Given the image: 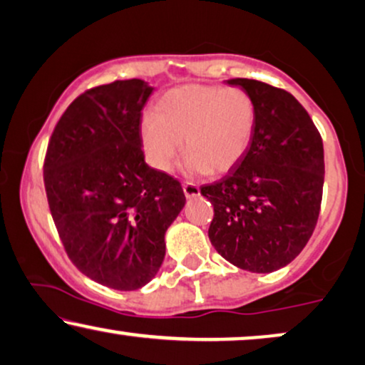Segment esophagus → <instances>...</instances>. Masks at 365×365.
Masks as SVG:
<instances>
[{
	"label": "esophagus",
	"mask_w": 365,
	"mask_h": 365,
	"mask_svg": "<svg viewBox=\"0 0 365 365\" xmlns=\"http://www.w3.org/2000/svg\"><path fill=\"white\" fill-rule=\"evenodd\" d=\"M182 187H183V193H185L187 198H193V197L200 195V188H198L195 183L185 182Z\"/></svg>",
	"instance_id": "1"
}]
</instances>
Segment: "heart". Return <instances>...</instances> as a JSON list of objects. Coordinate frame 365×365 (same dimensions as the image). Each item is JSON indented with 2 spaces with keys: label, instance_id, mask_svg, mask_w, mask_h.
I'll return each instance as SVG.
<instances>
[{
  "label": "heart",
  "instance_id": "obj_1",
  "mask_svg": "<svg viewBox=\"0 0 365 365\" xmlns=\"http://www.w3.org/2000/svg\"><path fill=\"white\" fill-rule=\"evenodd\" d=\"M257 105L247 91L187 85L163 95L157 115L145 116L140 138L145 158L168 172L185 140L188 173L223 175L249 153L257 130Z\"/></svg>",
  "mask_w": 365,
  "mask_h": 365
}]
</instances>
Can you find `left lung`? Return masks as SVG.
Segmentation results:
<instances>
[{"label":"left lung","mask_w":365,"mask_h":365,"mask_svg":"<svg viewBox=\"0 0 365 365\" xmlns=\"http://www.w3.org/2000/svg\"><path fill=\"white\" fill-rule=\"evenodd\" d=\"M257 105L245 158L200 188L213 205L208 239L239 269L269 274L290 264L312 235L324 187V145L312 118L289 91L232 78Z\"/></svg>","instance_id":"obj_1"}]
</instances>
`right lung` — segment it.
Returning <instances> with one entry per match:
<instances>
[{
	"mask_svg": "<svg viewBox=\"0 0 365 365\" xmlns=\"http://www.w3.org/2000/svg\"><path fill=\"white\" fill-rule=\"evenodd\" d=\"M153 88L116 80L68 106L48 143L43 178L58 235L76 269L115 290L157 275L182 185L145 163L142 110Z\"/></svg>",
	"mask_w": 365,
	"mask_h": 365,
	"instance_id": "1",
	"label": "right lung"
}]
</instances>
